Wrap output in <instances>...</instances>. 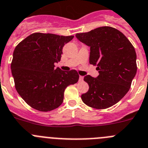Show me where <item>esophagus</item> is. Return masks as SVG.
<instances>
[{
  "label": "esophagus",
  "instance_id": "esophagus-1",
  "mask_svg": "<svg viewBox=\"0 0 148 148\" xmlns=\"http://www.w3.org/2000/svg\"><path fill=\"white\" fill-rule=\"evenodd\" d=\"M82 80H83V77H82V76H79V82H81V81H82Z\"/></svg>",
  "mask_w": 148,
  "mask_h": 148
}]
</instances>
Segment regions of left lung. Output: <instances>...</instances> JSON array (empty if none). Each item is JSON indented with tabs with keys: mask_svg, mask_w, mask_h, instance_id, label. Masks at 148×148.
Wrapping results in <instances>:
<instances>
[{
	"mask_svg": "<svg viewBox=\"0 0 148 148\" xmlns=\"http://www.w3.org/2000/svg\"><path fill=\"white\" fill-rule=\"evenodd\" d=\"M76 37L90 46L89 62L99 71L97 78L84 77L89 89L81 95L82 102L96 109L111 107L127 94L136 74L134 46L120 31L110 26L77 33Z\"/></svg>",
	"mask_w": 148,
	"mask_h": 148,
	"instance_id": "left-lung-1",
	"label": "left lung"
}]
</instances>
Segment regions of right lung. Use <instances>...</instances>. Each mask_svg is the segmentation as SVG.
Instances as JSON below:
<instances>
[{"mask_svg": "<svg viewBox=\"0 0 148 148\" xmlns=\"http://www.w3.org/2000/svg\"><path fill=\"white\" fill-rule=\"evenodd\" d=\"M73 38L35 32L16 46L11 63L14 86L32 108L42 112L58 108L66 88L79 79L74 69L62 71L54 68L60 60L62 47Z\"/></svg>", "mask_w": 148, "mask_h": 148, "instance_id": "1", "label": "right lung"}]
</instances>
